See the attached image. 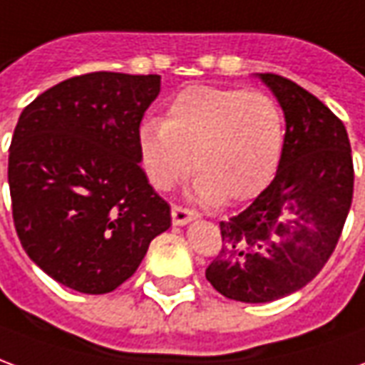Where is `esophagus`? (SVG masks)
Segmentation results:
<instances>
[{
  "mask_svg": "<svg viewBox=\"0 0 365 365\" xmlns=\"http://www.w3.org/2000/svg\"><path fill=\"white\" fill-rule=\"evenodd\" d=\"M170 218H173V224H175V226H185L190 220L196 218V212L188 210V208H182V206H173V208H170Z\"/></svg>",
  "mask_w": 365,
  "mask_h": 365,
  "instance_id": "1",
  "label": "esophagus"
}]
</instances>
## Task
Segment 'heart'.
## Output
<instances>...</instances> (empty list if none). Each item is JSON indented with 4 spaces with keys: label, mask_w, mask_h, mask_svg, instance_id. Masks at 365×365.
Masks as SVG:
<instances>
[{
    "label": "heart",
    "mask_w": 365,
    "mask_h": 365,
    "mask_svg": "<svg viewBox=\"0 0 365 365\" xmlns=\"http://www.w3.org/2000/svg\"><path fill=\"white\" fill-rule=\"evenodd\" d=\"M285 118L265 92L195 84L167 106L161 123L137 131L139 165L149 185L170 190L192 170V196L206 206L259 196L277 173Z\"/></svg>",
    "instance_id": "obj_1"
}]
</instances>
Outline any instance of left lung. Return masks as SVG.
<instances>
[{
	"instance_id": "8db88e82",
	"label": "left lung",
	"mask_w": 365,
	"mask_h": 365,
	"mask_svg": "<svg viewBox=\"0 0 365 365\" xmlns=\"http://www.w3.org/2000/svg\"><path fill=\"white\" fill-rule=\"evenodd\" d=\"M285 113L277 175L244 212L220 222L210 285L240 302H271L319 275L334 252L354 192L350 139L317 96L277 74H257Z\"/></svg>"
}]
</instances>
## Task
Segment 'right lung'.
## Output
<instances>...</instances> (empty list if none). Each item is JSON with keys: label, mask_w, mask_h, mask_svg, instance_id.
Listing matches in <instances>:
<instances>
[{"label": "right lung", "mask_w": 365, "mask_h": 365, "mask_svg": "<svg viewBox=\"0 0 365 365\" xmlns=\"http://www.w3.org/2000/svg\"><path fill=\"white\" fill-rule=\"evenodd\" d=\"M159 92V74L92 72L48 88L19 115L7 167L15 230L31 259L72 291L118 289L170 228L137 153Z\"/></svg>", "instance_id": "1"}]
</instances>
